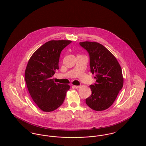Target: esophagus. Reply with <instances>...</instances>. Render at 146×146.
I'll use <instances>...</instances> for the list:
<instances>
[{"label":"esophagus","mask_w":146,"mask_h":146,"mask_svg":"<svg viewBox=\"0 0 146 146\" xmlns=\"http://www.w3.org/2000/svg\"><path fill=\"white\" fill-rule=\"evenodd\" d=\"M72 87L74 88H76V89H78L80 87V86H78V85H72Z\"/></svg>","instance_id":"obj_1"}]
</instances>
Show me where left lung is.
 I'll list each match as a JSON object with an SVG mask.
<instances>
[{"label": "left lung", "instance_id": "1", "mask_svg": "<svg viewBox=\"0 0 146 146\" xmlns=\"http://www.w3.org/2000/svg\"><path fill=\"white\" fill-rule=\"evenodd\" d=\"M90 58V72L96 74V83L90 85L92 94L86 104L95 111L108 108L122 89L124 79L121 66L115 57L102 44L97 42H80Z\"/></svg>", "mask_w": 146, "mask_h": 146}]
</instances>
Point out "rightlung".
I'll return each instance as SVG.
<instances>
[{
	"mask_svg": "<svg viewBox=\"0 0 146 146\" xmlns=\"http://www.w3.org/2000/svg\"><path fill=\"white\" fill-rule=\"evenodd\" d=\"M71 40H50L45 42L32 55L27 63L25 82L34 102L44 112H51L63 103L68 84L56 83L52 77L59 69L60 56Z\"/></svg>",
	"mask_w": 146,
	"mask_h": 146,
	"instance_id": "right-lung-1",
	"label": "right lung"
}]
</instances>
